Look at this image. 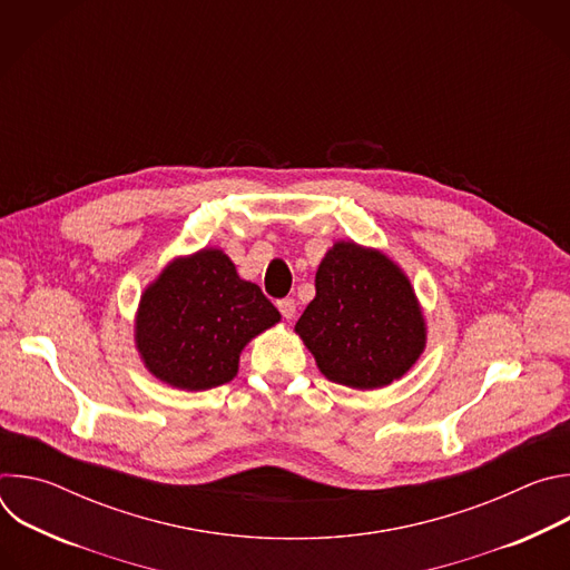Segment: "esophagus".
Here are the masks:
<instances>
[{
    "label": "esophagus",
    "mask_w": 570,
    "mask_h": 570,
    "mask_svg": "<svg viewBox=\"0 0 570 570\" xmlns=\"http://www.w3.org/2000/svg\"><path fill=\"white\" fill-rule=\"evenodd\" d=\"M277 308H279V313H282L286 320H291V317L295 315V299H293V297H284V299L277 302Z\"/></svg>",
    "instance_id": "obj_1"
}]
</instances>
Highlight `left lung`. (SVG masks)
<instances>
[{
  "label": "left lung",
  "mask_w": 570,
  "mask_h": 570,
  "mask_svg": "<svg viewBox=\"0 0 570 570\" xmlns=\"http://www.w3.org/2000/svg\"><path fill=\"white\" fill-rule=\"evenodd\" d=\"M295 332L334 383L374 390L420 358L426 330L411 282L379 250L336 243L315 273Z\"/></svg>",
  "instance_id": "1"
}]
</instances>
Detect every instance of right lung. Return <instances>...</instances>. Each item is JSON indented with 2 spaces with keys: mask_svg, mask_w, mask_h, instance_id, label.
Instances as JSON below:
<instances>
[{
  "mask_svg": "<svg viewBox=\"0 0 570 570\" xmlns=\"http://www.w3.org/2000/svg\"><path fill=\"white\" fill-rule=\"evenodd\" d=\"M275 322L279 311L227 255L200 250L169 264L141 295L137 347L159 381L207 390L232 381L240 350Z\"/></svg>",
  "mask_w": 570,
  "mask_h": 570,
  "instance_id": "obj_1",
  "label": "right lung"
}]
</instances>
